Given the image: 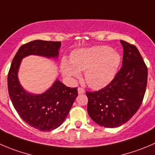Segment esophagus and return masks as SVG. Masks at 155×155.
Masks as SVG:
<instances>
[{
	"label": "esophagus",
	"instance_id": "1",
	"mask_svg": "<svg viewBox=\"0 0 155 155\" xmlns=\"http://www.w3.org/2000/svg\"><path fill=\"white\" fill-rule=\"evenodd\" d=\"M84 92H85V90H84L83 88H80V87H79V88H78V93H79V94H83Z\"/></svg>",
	"mask_w": 155,
	"mask_h": 155
}]
</instances>
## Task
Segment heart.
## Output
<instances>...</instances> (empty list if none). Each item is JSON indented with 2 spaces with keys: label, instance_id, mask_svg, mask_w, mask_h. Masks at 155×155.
<instances>
[{
  "label": "heart",
  "instance_id": "heart-1",
  "mask_svg": "<svg viewBox=\"0 0 155 155\" xmlns=\"http://www.w3.org/2000/svg\"><path fill=\"white\" fill-rule=\"evenodd\" d=\"M121 63L118 52L106 45H99L74 51L70 61L63 59L61 72L69 78H79L85 71V79L89 87L100 89L115 77Z\"/></svg>",
  "mask_w": 155,
  "mask_h": 155
}]
</instances>
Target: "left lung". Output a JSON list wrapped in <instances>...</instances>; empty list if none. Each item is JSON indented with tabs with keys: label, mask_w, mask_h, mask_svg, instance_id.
I'll return each mask as SVG.
<instances>
[{
	"label": "left lung",
	"mask_w": 155,
	"mask_h": 155,
	"mask_svg": "<svg viewBox=\"0 0 155 155\" xmlns=\"http://www.w3.org/2000/svg\"><path fill=\"white\" fill-rule=\"evenodd\" d=\"M122 67L114 79L98 91H86L88 114L94 122L107 128L120 127L140 107L148 80V68L137 48L120 41Z\"/></svg>",
	"instance_id": "1"
}]
</instances>
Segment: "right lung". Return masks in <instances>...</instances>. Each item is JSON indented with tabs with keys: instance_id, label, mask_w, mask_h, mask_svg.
Instances as JSON below:
<instances>
[{
	"instance_id": "add662e5",
	"label": "right lung",
	"mask_w": 155,
	"mask_h": 155,
	"mask_svg": "<svg viewBox=\"0 0 155 155\" xmlns=\"http://www.w3.org/2000/svg\"><path fill=\"white\" fill-rule=\"evenodd\" d=\"M61 46V41L42 40L23 45L13 58L8 73V91L13 107L26 124L41 131H51L63 124L78 96L77 88L67 87L56 79L42 94H31L19 83L18 71L22 58L38 55L56 59Z\"/></svg>"
}]
</instances>
